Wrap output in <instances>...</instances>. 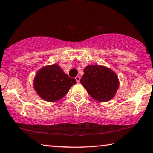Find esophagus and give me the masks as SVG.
<instances>
[{
    "mask_svg": "<svg viewBox=\"0 0 153 153\" xmlns=\"http://www.w3.org/2000/svg\"><path fill=\"white\" fill-rule=\"evenodd\" d=\"M76 79L77 82L79 83V81H80V77H79V76H77V77H76Z\"/></svg>",
    "mask_w": 153,
    "mask_h": 153,
    "instance_id": "esophagus-1",
    "label": "esophagus"
}]
</instances>
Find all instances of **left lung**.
<instances>
[{
    "mask_svg": "<svg viewBox=\"0 0 153 153\" xmlns=\"http://www.w3.org/2000/svg\"><path fill=\"white\" fill-rule=\"evenodd\" d=\"M80 82L92 98L107 102L114 97L120 82L117 76L107 67L92 65L85 67Z\"/></svg>",
    "mask_w": 153,
    "mask_h": 153,
    "instance_id": "1",
    "label": "left lung"
}]
</instances>
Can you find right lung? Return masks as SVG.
Segmentation results:
<instances>
[{
	"label": "right lung",
	"mask_w": 153,
	"mask_h": 153,
	"mask_svg": "<svg viewBox=\"0 0 153 153\" xmlns=\"http://www.w3.org/2000/svg\"><path fill=\"white\" fill-rule=\"evenodd\" d=\"M76 80L69 77L57 64L45 66L36 74L33 88L46 101L55 102L63 98Z\"/></svg>",
	"instance_id": "1"
}]
</instances>
